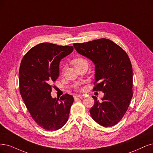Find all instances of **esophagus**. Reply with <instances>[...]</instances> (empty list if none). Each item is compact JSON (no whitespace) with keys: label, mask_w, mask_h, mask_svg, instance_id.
Here are the masks:
<instances>
[{"label":"esophagus","mask_w":153,"mask_h":153,"mask_svg":"<svg viewBox=\"0 0 153 153\" xmlns=\"http://www.w3.org/2000/svg\"><path fill=\"white\" fill-rule=\"evenodd\" d=\"M74 98L75 99H76V98H82V95H81V94H76V95L74 96Z\"/></svg>","instance_id":"1"}]
</instances>
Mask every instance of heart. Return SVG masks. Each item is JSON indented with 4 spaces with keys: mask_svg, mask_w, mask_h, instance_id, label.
<instances>
[{
    "mask_svg": "<svg viewBox=\"0 0 153 153\" xmlns=\"http://www.w3.org/2000/svg\"><path fill=\"white\" fill-rule=\"evenodd\" d=\"M72 64L75 67V68H76L84 64L88 65V62L86 59L83 57H76L72 60Z\"/></svg>",
    "mask_w": 153,
    "mask_h": 153,
    "instance_id": "1",
    "label": "heart"
}]
</instances>
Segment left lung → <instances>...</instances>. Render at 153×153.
I'll use <instances>...</instances> for the list:
<instances>
[{
    "label": "left lung",
    "instance_id": "8db88e82",
    "mask_svg": "<svg viewBox=\"0 0 153 153\" xmlns=\"http://www.w3.org/2000/svg\"><path fill=\"white\" fill-rule=\"evenodd\" d=\"M77 52L95 64L93 91H101V101L93 96L94 104L90 109L93 119L103 127L119 122L132 98V67L126 51L110 39L101 38L86 43H75Z\"/></svg>",
    "mask_w": 153,
    "mask_h": 153
}]
</instances>
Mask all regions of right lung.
<instances>
[{
	"instance_id": "add662e5",
	"label": "right lung",
	"mask_w": 153,
	"mask_h": 153,
	"mask_svg": "<svg viewBox=\"0 0 153 153\" xmlns=\"http://www.w3.org/2000/svg\"><path fill=\"white\" fill-rule=\"evenodd\" d=\"M72 46L42 43L31 48L22 58L19 71V91L27 109L38 125L56 131L68 120L72 96L52 98V84L59 75V62L70 54Z\"/></svg>"
}]
</instances>
